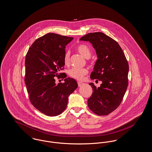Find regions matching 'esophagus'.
Returning a JSON list of instances; mask_svg holds the SVG:
<instances>
[{"label":"esophagus","instance_id":"esophagus-1","mask_svg":"<svg viewBox=\"0 0 152 152\" xmlns=\"http://www.w3.org/2000/svg\"><path fill=\"white\" fill-rule=\"evenodd\" d=\"M77 84H78V86H79V87H81L84 83H83V82H77Z\"/></svg>","mask_w":152,"mask_h":152}]
</instances>
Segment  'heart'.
<instances>
[{
  "mask_svg": "<svg viewBox=\"0 0 152 152\" xmlns=\"http://www.w3.org/2000/svg\"><path fill=\"white\" fill-rule=\"evenodd\" d=\"M77 51L82 55L84 58H88L91 56V50L90 47L88 46L80 44L77 46ZM70 61V53L69 52H66L64 57V62L65 65H67L69 64ZM88 71L86 68H72L69 70L68 73L71 77L75 79L76 80H82L83 77L87 73Z\"/></svg>",
  "mask_w": 152,
  "mask_h": 152,
  "instance_id": "obj_1",
  "label": "heart"
}]
</instances>
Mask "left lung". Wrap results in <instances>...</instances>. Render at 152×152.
<instances>
[{
	"label": "left lung",
	"mask_w": 152,
	"mask_h": 152,
	"mask_svg": "<svg viewBox=\"0 0 152 152\" xmlns=\"http://www.w3.org/2000/svg\"><path fill=\"white\" fill-rule=\"evenodd\" d=\"M80 40L92 44L98 58L90 78L102 82L98 88L89 83L93 94L88 106L97 115H107L117 109L127 88L128 62L117 42L102 32L90 33Z\"/></svg>",
	"instance_id": "1"
}]
</instances>
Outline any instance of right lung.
<instances>
[{"mask_svg": "<svg viewBox=\"0 0 152 152\" xmlns=\"http://www.w3.org/2000/svg\"><path fill=\"white\" fill-rule=\"evenodd\" d=\"M73 37L48 33L35 40L25 57V83L31 104L48 116H56L66 109L68 96L77 87L76 81L66 78L64 69L65 46ZM55 77L65 78L55 83Z\"/></svg>", "mask_w": 152, "mask_h": 152, "instance_id": "add662e5", "label": "right lung"}]
</instances>
